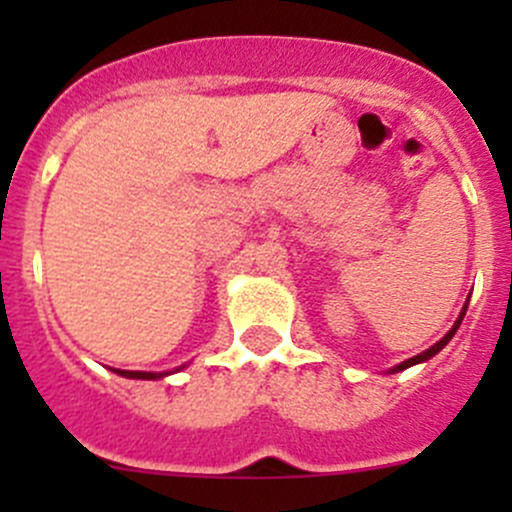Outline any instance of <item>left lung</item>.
I'll list each match as a JSON object with an SVG mask.
<instances>
[{
    "label": "left lung",
    "mask_w": 512,
    "mask_h": 512,
    "mask_svg": "<svg viewBox=\"0 0 512 512\" xmlns=\"http://www.w3.org/2000/svg\"><path fill=\"white\" fill-rule=\"evenodd\" d=\"M466 309H468V299H466V304H463V309H461V314H458V319H456V324H453L451 329H448L446 332V337L443 339H438L436 344H433V347H428L426 352H421V354H416V356H411V359H406V361H401V364H396L394 369H389V374H396V371H404V369H409V366H416V364H423V361H428L431 359V356H436L438 352H441L443 347H446L448 342H451L453 339V334L458 332V327H461V322H463V317H466Z\"/></svg>",
    "instance_id": "obj_1"
}]
</instances>
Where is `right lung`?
<instances>
[{"label":"right lung","mask_w":512,"mask_h":512,"mask_svg":"<svg viewBox=\"0 0 512 512\" xmlns=\"http://www.w3.org/2000/svg\"><path fill=\"white\" fill-rule=\"evenodd\" d=\"M180 369H185V364H183V366H178V369H173V371H126V369H111V371H116L118 376H126V379L156 381V379H165V376L175 374V371H180Z\"/></svg>","instance_id":"obj_1"}]
</instances>
